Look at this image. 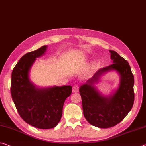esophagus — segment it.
Instances as JSON below:
<instances>
[{
    "mask_svg": "<svg viewBox=\"0 0 146 146\" xmlns=\"http://www.w3.org/2000/svg\"><path fill=\"white\" fill-rule=\"evenodd\" d=\"M78 89H79V86H78V85L77 84L74 85L72 88V92H74V93H77V92H78Z\"/></svg>",
    "mask_w": 146,
    "mask_h": 146,
    "instance_id": "1",
    "label": "esophagus"
}]
</instances>
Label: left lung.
<instances>
[{"label": "left lung", "instance_id": "obj_1", "mask_svg": "<svg viewBox=\"0 0 146 146\" xmlns=\"http://www.w3.org/2000/svg\"><path fill=\"white\" fill-rule=\"evenodd\" d=\"M112 64L97 71L85 84L80 86L83 114L88 122L99 128H108L121 122L133 106L134 76L127 60L114 50H109ZM110 70L120 75L118 88L108 96L100 94L94 86L99 78Z\"/></svg>", "mask_w": 146, "mask_h": 146}]
</instances>
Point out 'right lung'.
<instances>
[{
  "mask_svg": "<svg viewBox=\"0 0 146 146\" xmlns=\"http://www.w3.org/2000/svg\"><path fill=\"white\" fill-rule=\"evenodd\" d=\"M47 45L23 56L11 73V95L18 113L28 124L41 129L56 127L62 115L64 101L71 94L70 85L38 88L29 73L36 58L45 54Z\"/></svg>",
  "mask_w": 146,
  "mask_h": 146,
  "instance_id": "obj_1",
  "label": "right lung"
}]
</instances>
